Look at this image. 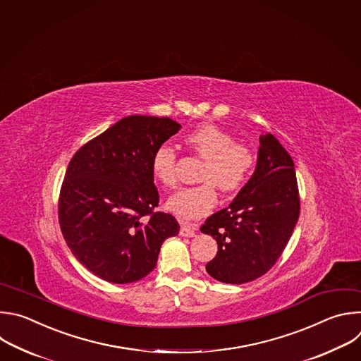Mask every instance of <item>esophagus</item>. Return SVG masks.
<instances>
[{"instance_id": "obj_1", "label": "esophagus", "mask_w": 361, "mask_h": 361, "mask_svg": "<svg viewBox=\"0 0 361 361\" xmlns=\"http://www.w3.org/2000/svg\"><path fill=\"white\" fill-rule=\"evenodd\" d=\"M196 231H197V225H195V224H182L179 235L183 236V238H193L196 235Z\"/></svg>"}]
</instances>
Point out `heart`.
Instances as JSON below:
<instances>
[{"label":"heart","instance_id":"obj_1","mask_svg":"<svg viewBox=\"0 0 361 361\" xmlns=\"http://www.w3.org/2000/svg\"><path fill=\"white\" fill-rule=\"evenodd\" d=\"M183 142L195 154L203 158L197 173L202 183L185 188L172 195L166 207L183 221L197 219L207 214L218 200L216 188L232 193L243 188L253 166L255 154L243 142L214 123H202L185 133ZM176 151L162 143L151 159V171L155 180L164 188H175L178 183Z\"/></svg>","mask_w":361,"mask_h":361}]
</instances>
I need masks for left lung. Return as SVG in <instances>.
I'll list each match as a JSON object with an SVG mask.
<instances>
[{"mask_svg": "<svg viewBox=\"0 0 361 361\" xmlns=\"http://www.w3.org/2000/svg\"><path fill=\"white\" fill-rule=\"evenodd\" d=\"M299 213L295 164L271 133H263L255 173L233 202L209 216L200 228L218 242V253L206 271L231 284L263 276L283 253Z\"/></svg>", "mask_w": 361, "mask_h": 361, "instance_id": "1", "label": "left lung"}]
</instances>
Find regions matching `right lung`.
Segmentation results:
<instances>
[{
  "label": "right lung",
  "mask_w": 361,
  "mask_h": 361,
  "mask_svg": "<svg viewBox=\"0 0 361 361\" xmlns=\"http://www.w3.org/2000/svg\"><path fill=\"white\" fill-rule=\"evenodd\" d=\"M180 129L169 118L130 115L87 142L69 161L58 218L77 260L109 283L149 274L165 239L179 233L171 213L155 212L154 151Z\"/></svg>",
  "instance_id": "add662e5"
}]
</instances>
